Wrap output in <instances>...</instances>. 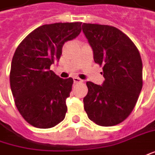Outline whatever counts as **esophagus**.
I'll return each mask as SVG.
<instances>
[{
  "mask_svg": "<svg viewBox=\"0 0 155 155\" xmlns=\"http://www.w3.org/2000/svg\"><path fill=\"white\" fill-rule=\"evenodd\" d=\"M74 82L75 84H77V83H82V82H83V81H82L81 79H80V78L74 77Z\"/></svg>",
  "mask_w": 155,
  "mask_h": 155,
  "instance_id": "34e87169",
  "label": "esophagus"
}]
</instances>
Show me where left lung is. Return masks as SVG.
<instances>
[{
  "label": "left lung",
  "mask_w": 155,
  "mask_h": 155,
  "mask_svg": "<svg viewBox=\"0 0 155 155\" xmlns=\"http://www.w3.org/2000/svg\"><path fill=\"white\" fill-rule=\"evenodd\" d=\"M82 30L95 63L103 66L105 79L103 86L86 82L85 111L98 126H116L132 112L143 87L139 51L126 34L113 26L83 24Z\"/></svg>",
  "instance_id": "left-lung-1"
}]
</instances>
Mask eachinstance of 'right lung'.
I'll list each match as a JSON object with an SVG mask.
<instances>
[{
	"mask_svg": "<svg viewBox=\"0 0 155 155\" xmlns=\"http://www.w3.org/2000/svg\"><path fill=\"white\" fill-rule=\"evenodd\" d=\"M81 31V23L44 25L29 33L12 60L10 86L18 112L31 126L47 129L64 120L73 79H62L50 67L62 48Z\"/></svg>",
	"mask_w": 155,
	"mask_h": 155,
	"instance_id": "add662e5",
	"label": "right lung"
}]
</instances>
